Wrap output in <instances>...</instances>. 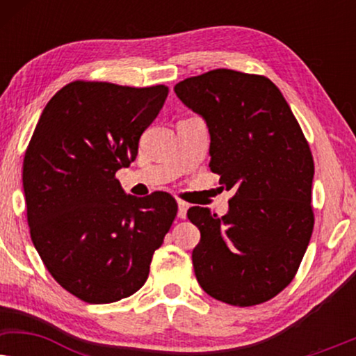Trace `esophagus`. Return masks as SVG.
Instances as JSON below:
<instances>
[{
	"label": "esophagus",
	"instance_id": "1",
	"mask_svg": "<svg viewBox=\"0 0 356 356\" xmlns=\"http://www.w3.org/2000/svg\"><path fill=\"white\" fill-rule=\"evenodd\" d=\"M189 209V204L183 199H178V217L179 218H186V212Z\"/></svg>",
	"mask_w": 356,
	"mask_h": 356
}]
</instances>
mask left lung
Masks as SVG:
<instances>
[{
  "mask_svg": "<svg viewBox=\"0 0 356 356\" xmlns=\"http://www.w3.org/2000/svg\"><path fill=\"white\" fill-rule=\"evenodd\" d=\"M178 99L206 120L211 163L233 189L223 217L191 207L201 232L194 274L212 298L254 306L293 280L314 227V160L295 115L266 76L212 70L175 86Z\"/></svg>",
  "mask_w": 356,
  "mask_h": 356,
  "instance_id": "1",
  "label": "left lung"
}]
</instances>
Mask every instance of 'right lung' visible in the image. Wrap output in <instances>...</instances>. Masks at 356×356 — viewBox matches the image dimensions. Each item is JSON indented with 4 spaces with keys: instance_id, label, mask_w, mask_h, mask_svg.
Listing matches in <instances>:
<instances>
[{
    "instance_id": "add662e5",
    "label": "right lung",
    "mask_w": 356,
    "mask_h": 356,
    "mask_svg": "<svg viewBox=\"0 0 356 356\" xmlns=\"http://www.w3.org/2000/svg\"><path fill=\"white\" fill-rule=\"evenodd\" d=\"M167 95L163 84L70 82L43 108L27 145L32 243L53 279L86 303L136 293L177 217L168 193L129 196L115 177L136 159Z\"/></svg>"
}]
</instances>
